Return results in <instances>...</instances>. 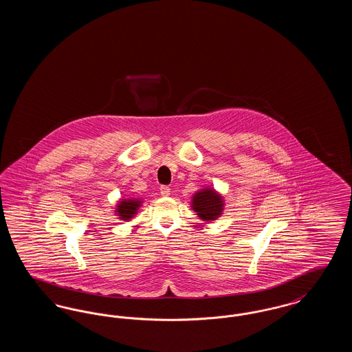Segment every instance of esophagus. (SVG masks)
Wrapping results in <instances>:
<instances>
[{"label":"esophagus","instance_id":"1","mask_svg":"<svg viewBox=\"0 0 352 352\" xmlns=\"http://www.w3.org/2000/svg\"><path fill=\"white\" fill-rule=\"evenodd\" d=\"M160 191H161L162 197H168L170 195V187H168V186H161Z\"/></svg>","mask_w":352,"mask_h":352}]
</instances>
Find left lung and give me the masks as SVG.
Returning a JSON list of instances; mask_svg holds the SVG:
<instances>
[{
  "label": "left lung",
  "mask_w": 352,
  "mask_h": 352,
  "mask_svg": "<svg viewBox=\"0 0 352 352\" xmlns=\"http://www.w3.org/2000/svg\"><path fill=\"white\" fill-rule=\"evenodd\" d=\"M192 208L204 221H211L221 215L223 199L214 190L204 188L194 195Z\"/></svg>",
  "instance_id": "8db88e82"
}]
</instances>
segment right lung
I'll return each mask as SVG.
<instances>
[{
    "label": "right lung",
    "instance_id": "1",
    "mask_svg": "<svg viewBox=\"0 0 352 352\" xmlns=\"http://www.w3.org/2000/svg\"><path fill=\"white\" fill-rule=\"evenodd\" d=\"M140 204H141V201H135V199H125V201H120L118 206V217L122 220H129L135 214Z\"/></svg>",
    "mask_w": 352,
    "mask_h": 352
}]
</instances>
